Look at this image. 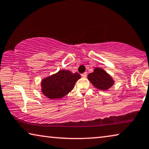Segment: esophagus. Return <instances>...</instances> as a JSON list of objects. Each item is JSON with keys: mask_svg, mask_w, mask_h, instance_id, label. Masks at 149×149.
Returning <instances> with one entry per match:
<instances>
[{"mask_svg": "<svg viewBox=\"0 0 149 149\" xmlns=\"http://www.w3.org/2000/svg\"><path fill=\"white\" fill-rule=\"evenodd\" d=\"M81 76L84 77V78H86V77H87V73H84V74H82Z\"/></svg>", "mask_w": 149, "mask_h": 149, "instance_id": "esophagus-1", "label": "esophagus"}]
</instances>
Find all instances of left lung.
<instances>
[{"instance_id":"1","label":"left lung","mask_w":149,"mask_h":149,"mask_svg":"<svg viewBox=\"0 0 149 149\" xmlns=\"http://www.w3.org/2000/svg\"><path fill=\"white\" fill-rule=\"evenodd\" d=\"M87 79L95 88L102 91H107L115 83L114 79L105 71L100 68H95L93 72L89 74Z\"/></svg>"}]
</instances>
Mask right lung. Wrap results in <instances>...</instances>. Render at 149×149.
<instances>
[{
  "mask_svg": "<svg viewBox=\"0 0 149 149\" xmlns=\"http://www.w3.org/2000/svg\"><path fill=\"white\" fill-rule=\"evenodd\" d=\"M80 78L81 75L78 73L61 70L42 80L41 91L50 100L61 99L74 89L76 81Z\"/></svg>",
  "mask_w": 149,
  "mask_h": 149,
  "instance_id": "1",
  "label": "right lung"
}]
</instances>
